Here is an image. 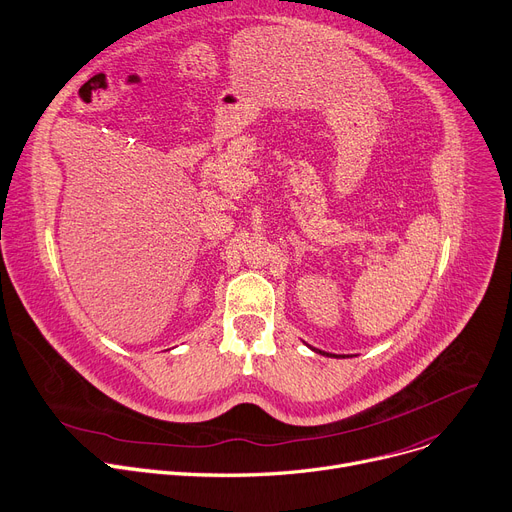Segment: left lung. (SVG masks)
Segmentation results:
<instances>
[{"instance_id": "left-lung-1", "label": "left lung", "mask_w": 512, "mask_h": 512, "mask_svg": "<svg viewBox=\"0 0 512 512\" xmlns=\"http://www.w3.org/2000/svg\"><path fill=\"white\" fill-rule=\"evenodd\" d=\"M313 352H317V354H321V356H327V358H348V356H337V354H329V352H323V350H317V348H313V346H309Z\"/></svg>"}]
</instances>
